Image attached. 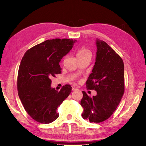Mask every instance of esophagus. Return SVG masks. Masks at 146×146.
<instances>
[{"label": "esophagus", "instance_id": "1", "mask_svg": "<svg viewBox=\"0 0 146 146\" xmlns=\"http://www.w3.org/2000/svg\"><path fill=\"white\" fill-rule=\"evenodd\" d=\"M72 91H76V90H78V88L75 85H72Z\"/></svg>", "mask_w": 146, "mask_h": 146}]
</instances>
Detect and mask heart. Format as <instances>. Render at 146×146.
Listing matches in <instances>:
<instances>
[{
    "label": "heart",
    "instance_id": "1",
    "mask_svg": "<svg viewBox=\"0 0 146 146\" xmlns=\"http://www.w3.org/2000/svg\"><path fill=\"white\" fill-rule=\"evenodd\" d=\"M87 53H90V51L87 49L85 47H81L80 49H79L77 53V56H82V55H85L86 54H87Z\"/></svg>",
    "mask_w": 146,
    "mask_h": 146
}]
</instances>
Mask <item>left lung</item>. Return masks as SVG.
<instances>
[{"label":"left lung","instance_id":"8db88e82","mask_svg":"<svg viewBox=\"0 0 146 146\" xmlns=\"http://www.w3.org/2000/svg\"><path fill=\"white\" fill-rule=\"evenodd\" d=\"M96 62L86 81L90 90L97 91L92 98L83 91L82 116L91 122L99 123L111 116L124 92V65L117 53L105 41L96 39Z\"/></svg>","mask_w":146,"mask_h":146}]
</instances>
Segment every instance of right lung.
I'll use <instances>...</instances> for the list:
<instances>
[{
  "instance_id": "1",
  "label": "right lung",
  "mask_w": 146,
  "mask_h": 146,
  "mask_svg": "<svg viewBox=\"0 0 146 146\" xmlns=\"http://www.w3.org/2000/svg\"><path fill=\"white\" fill-rule=\"evenodd\" d=\"M76 39H48L25 53L17 75V90L25 111L36 121L49 123L58 117V107L72 90L65 85L60 91L51 87L50 78L61 73L59 65Z\"/></svg>"
}]
</instances>
